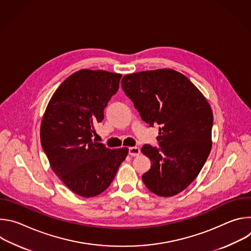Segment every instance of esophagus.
<instances>
[{
	"mask_svg": "<svg viewBox=\"0 0 251 251\" xmlns=\"http://www.w3.org/2000/svg\"><path fill=\"white\" fill-rule=\"evenodd\" d=\"M140 149L138 147H130L129 148V154L132 156V157H136V156H139L140 155Z\"/></svg>",
	"mask_w": 251,
	"mask_h": 251,
	"instance_id": "34e87169",
	"label": "esophagus"
}]
</instances>
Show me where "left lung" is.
<instances>
[{
  "label": "left lung",
  "instance_id": "left-lung-1",
  "mask_svg": "<svg viewBox=\"0 0 251 251\" xmlns=\"http://www.w3.org/2000/svg\"><path fill=\"white\" fill-rule=\"evenodd\" d=\"M121 83L142 120L160 126V148L146 144L141 149L151 160L143 182L160 197L181 193L198 176L211 150L213 115L207 100L188 77L171 68L127 75Z\"/></svg>",
  "mask_w": 251,
  "mask_h": 251
}]
</instances>
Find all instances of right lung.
Instances as JSON below:
<instances>
[{
	"instance_id": "1",
	"label": "right lung",
	"mask_w": 251,
	"mask_h": 251,
	"mask_svg": "<svg viewBox=\"0 0 251 251\" xmlns=\"http://www.w3.org/2000/svg\"><path fill=\"white\" fill-rule=\"evenodd\" d=\"M122 75L81 69L51 96L41 124V143L60 181L80 197H95L110 186L128 148L109 149L93 140L104 108Z\"/></svg>"
}]
</instances>
